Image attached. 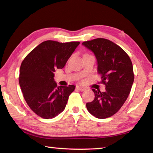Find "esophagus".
I'll return each mask as SVG.
<instances>
[{"mask_svg":"<svg viewBox=\"0 0 153 153\" xmlns=\"http://www.w3.org/2000/svg\"><path fill=\"white\" fill-rule=\"evenodd\" d=\"M76 88H77V90H79V91H82V92L84 91V90H86V88H85L84 87L81 86H76Z\"/></svg>","mask_w":153,"mask_h":153,"instance_id":"obj_1","label":"esophagus"}]
</instances>
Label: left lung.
Segmentation results:
<instances>
[{
  "label": "left lung",
  "instance_id": "8db88e82",
  "mask_svg": "<svg viewBox=\"0 0 153 153\" xmlns=\"http://www.w3.org/2000/svg\"><path fill=\"white\" fill-rule=\"evenodd\" d=\"M96 56L98 72L106 90L92 89L93 101L86 103L90 114L98 119L110 117L122 107L131 91L134 74L131 59L120 46L105 38H97L82 43Z\"/></svg>",
  "mask_w": 153,
  "mask_h": 153
}]
</instances>
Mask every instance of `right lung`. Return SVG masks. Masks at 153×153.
<instances>
[{
  "label": "right lung",
  "instance_id": "obj_1",
  "mask_svg": "<svg viewBox=\"0 0 153 153\" xmlns=\"http://www.w3.org/2000/svg\"><path fill=\"white\" fill-rule=\"evenodd\" d=\"M79 42L46 40L25 56L20 67L19 83L30 108L44 119L57 116L65 108L76 86H57L54 81L56 69L65 65Z\"/></svg>",
  "mask_w": 153,
  "mask_h": 153
}]
</instances>
